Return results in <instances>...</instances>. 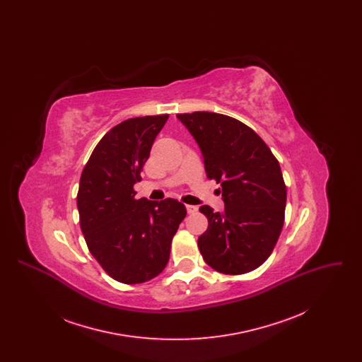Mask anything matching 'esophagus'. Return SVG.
Returning a JSON list of instances; mask_svg holds the SVG:
<instances>
[{"mask_svg":"<svg viewBox=\"0 0 362 362\" xmlns=\"http://www.w3.org/2000/svg\"><path fill=\"white\" fill-rule=\"evenodd\" d=\"M186 209H187L189 214H192V213H195L198 210V207L194 206V205H186Z\"/></svg>","mask_w":362,"mask_h":362,"instance_id":"obj_1","label":"esophagus"}]
</instances>
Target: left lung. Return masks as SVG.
Listing matches in <instances>:
<instances>
[{"mask_svg":"<svg viewBox=\"0 0 362 362\" xmlns=\"http://www.w3.org/2000/svg\"><path fill=\"white\" fill-rule=\"evenodd\" d=\"M176 117L198 142L207 177L223 187V213L199 207L209 223L198 238L202 258L229 276L258 269L272 255L285 221L286 186L276 156L232 117L207 111Z\"/></svg>","mask_w":362,"mask_h":362,"instance_id":"8db88e82","label":"left lung"}]
</instances>
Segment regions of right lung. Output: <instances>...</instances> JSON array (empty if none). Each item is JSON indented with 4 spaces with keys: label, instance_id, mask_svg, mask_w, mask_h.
I'll return each mask as SVG.
<instances>
[{
    "label": "right lung",
    "instance_id": "1",
    "mask_svg": "<svg viewBox=\"0 0 362 362\" xmlns=\"http://www.w3.org/2000/svg\"><path fill=\"white\" fill-rule=\"evenodd\" d=\"M168 114L138 117L114 126L93 149L77 192L86 245L104 272L134 285L167 266L173 236L187 210L173 198L136 199L134 185Z\"/></svg>",
    "mask_w": 362,
    "mask_h": 362
}]
</instances>
